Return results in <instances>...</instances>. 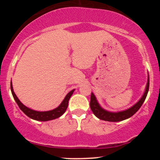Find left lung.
<instances>
[{
	"instance_id": "1",
	"label": "left lung",
	"mask_w": 160,
	"mask_h": 160,
	"mask_svg": "<svg viewBox=\"0 0 160 160\" xmlns=\"http://www.w3.org/2000/svg\"><path fill=\"white\" fill-rule=\"evenodd\" d=\"M149 85L150 80L149 76H148L146 89H145L144 95H142V97H141L140 100H139L136 104H134L132 107L128 108L127 110H125V111L119 112H111L103 109V108L101 107L100 104H98V101H97L94 94L92 92L90 98V108L92 111L93 112V113H94L98 119L104 121H109V122H119V121L126 120V119L129 118L132 116H133L139 109H140L142 104L144 103L145 98H146L147 95H148V90H149Z\"/></svg>"
}]
</instances>
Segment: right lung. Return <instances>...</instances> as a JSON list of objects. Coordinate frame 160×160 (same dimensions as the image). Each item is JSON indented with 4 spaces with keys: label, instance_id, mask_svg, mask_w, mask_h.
Instances as JSON below:
<instances>
[{
    "label": "right lung",
    "instance_id": "right-lung-1",
    "mask_svg": "<svg viewBox=\"0 0 160 160\" xmlns=\"http://www.w3.org/2000/svg\"><path fill=\"white\" fill-rule=\"evenodd\" d=\"M10 89H11V92H12V96H13L16 102L17 103L18 106H19L20 109H21V111H22L25 115H27L28 117H30L31 119H33V120H35L38 121L52 120H55V119L56 118H58L59 117H61V116L65 113L66 109H67L68 105L69 99L71 98V96L72 95L73 92H74V89H73V90L69 92L58 108H55V109L52 110V111H37L26 107V106L24 105V104L20 102L19 99L17 98V96L16 95L15 92H14L13 88H12V81L10 82Z\"/></svg>",
    "mask_w": 160,
    "mask_h": 160
}]
</instances>
